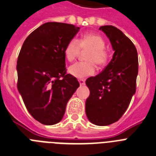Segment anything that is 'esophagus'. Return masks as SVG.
I'll use <instances>...</instances> for the list:
<instances>
[{"mask_svg": "<svg viewBox=\"0 0 156 156\" xmlns=\"http://www.w3.org/2000/svg\"><path fill=\"white\" fill-rule=\"evenodd\" d=\"M78 81H79V83L80 85H84V84H85V80H84L80 79L78 80Z\"/></svg>", "mask_w": 156, "mask_h": 156, "instance_id": "1", "label": "esophagus"}]
</instances>
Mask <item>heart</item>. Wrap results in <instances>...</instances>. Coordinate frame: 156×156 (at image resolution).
<instances>
[{
	"label": "heart",
	"mask_w": 156,
	"mask_h": 156,
	"mask_svg": "<svg viewBox=\"0 0 156 156\" xmlns=\"http://www.w3.org/2000/svg\"><path fill=\"white\" fill-rule=\"evenodd\" d=\"M105 42L102 37L96 34L86 33L77 41L73 38L70 40L64 48V56L69 61H73L81 49L88 50L86 53V62H76L72 64L68 72L73 77L82 79L95 73V65L103 66L108 60V53L104 49Z\"/></svg>",
	"instance_id": "1"
}]
</instances>
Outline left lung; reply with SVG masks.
I'll return each instance as SVG.
<instances>
[{
    "label": "left lung",
    "instance_id": "8db88e82",
    "mask_svg": "<svg viewBox=\"0 0 156 156\" xmlns=\"http://www.w3.org/2000/svg\"><path fill=\"white\" fill-rule=\"evenodd\" d=\"M111 42L114 54L101 73L87 78L90 95L85 112L91 123L107 126L118 121L136 89L138 53L132 41L112 25L100 28Z\"/></svg>",
    "mask_w": 156,
    "mask_h": 156
}]
</instances>
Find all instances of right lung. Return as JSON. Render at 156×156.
Wrapping results in <instances>:
<instances>
[{"instance_id": "1", "label": "right lung", "mask_w": 156, "mask_h": 156, "mask_svg": "<svg viewBox=\"0 0 156 156\" xmlns=\"http://www.w3.org/2000/svg\"><path fill=\"white\" fill-rule=\"evenodd\" d=\"M73 24L47 22L27 37L17 59L18 92L36 120L53 125L62 119L80 83L66 74L64 48L79 32Z\"/></svg>"}]
</instances>
